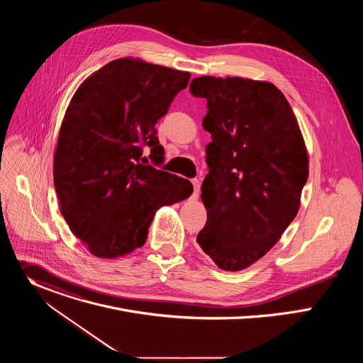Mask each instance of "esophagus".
Returning a JSON list of instances; mask_svg holds the SVG:
<instances>
[{
	"mask_svg": "<svg viewBox=\"0 0 363 363\" xmlns=\"http://www.w3.org/2000/svg\"><path fill=\"white\" fill-rule=\"evenodd\" d=\"M191 184H192V188H194L191 198H192V199H196V198H198V192H199V185H201V184H199V179L192 178V179H191Z\"/></svg>",
	"mask_w": 363,
	"mask_h": 363,
	"instance_id": "esophagus-1",
	"label": "esophagus"
}]
</instances>
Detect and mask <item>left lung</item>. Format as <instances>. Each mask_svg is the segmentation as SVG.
<instances>
[{"instance_id": "8db88e82", "label": "left lung", "mask_w": 363, "mask_h": 363, "mask_svg": "<svg viewBox=\"0 0 363 363\" xmlns=\"http://www.w3.org/2000/svg\"><path fill=\"white\" fill-rule=\"evenodd\" d=\"M206 100L202 126L208 175L201 186L206 224L196 242L225 272L270 251L297 216L308 160L296 116L272 83L202 76L191 82Z\"/></svg>"}]
</instances>
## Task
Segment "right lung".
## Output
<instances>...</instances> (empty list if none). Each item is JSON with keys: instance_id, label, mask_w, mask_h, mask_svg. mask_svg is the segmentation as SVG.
Segmentation results:
<instances>
[{"instance_id": "add662e5", "label": "right lung", "mask_w": 363, "mask_h": 363, "mask_svg": "<svg viewBox=\"0 0 363 363\" xmlns=\"http://www.w3.org/2000/svg\"><path fill=\"white\" fill-rule=\"evenodd\" d=\"M191 74L119 59L86 79L66 111L55 153V186L70 231L100 258L145 244L155 213L192 194L188 179L157 169L155 125ZM150 149L153 166L143 149Z\"/></svg>"}]
</instances>
